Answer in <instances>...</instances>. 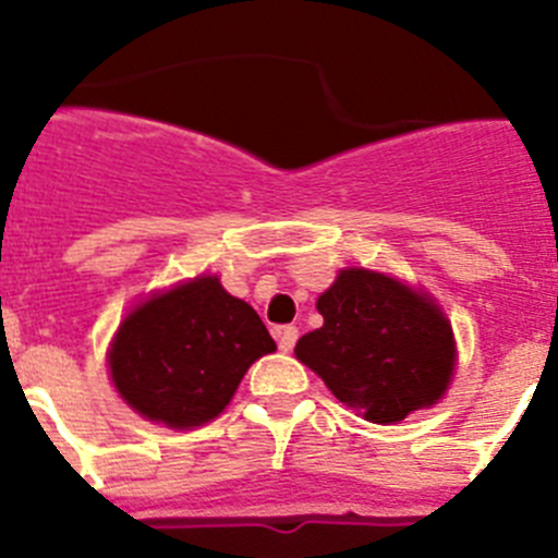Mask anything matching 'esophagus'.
Returning a JSON list of instances; mask_svg holds the SVG:
<instances>
[{"instance_id": "34e87169", "label": "esophagus", "mask_w": 558, "mask_h": 558, "mask_svg": "<svg viewBox=\"0 0 558 558\" xmlns=\"http://www.w3.org/2000/svg\"><path fill=\"white\" fill-rule=\"evenodd\" d=\"M295 338H299V329L295 327H282L276 332V340H279V349H282V352H290V349L295 347Z\"/></svg>"}]
</instances>
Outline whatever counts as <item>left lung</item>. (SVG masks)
I'll return each mask as SVG.
<instances>
[{
  "label": "left lung",
  "mask_w": 558,
  "mask_h": 558,
  "mask_svg": "<svg viewBox=\"0 0 558 558\" xmlns=\"http://www.w3.org/2000/svg\"><path fill=\"white\" fill-rule=\"evenodd\" d=\"M315 307L324 327L299 338L295 357L363 418L399 422L447 391L456 363L452 329L427 295L349 268Z\"/></svg>",
  "instance_id": "left-lung-1"
}]
</instances>
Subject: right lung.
I'll return each mask as SVG.
<instances>
[{"label":"right lung","instance_id":"add662e5","mask_svg":"<svg viewBox=\"0 0 558 558\" xmlns=\"http://www.w3.org/2000/svg\"><path fill=\"white\" fill-rule=\"evenodd\" d=\"M276 349L251 304L215 276L153 295L113 338L111 377L133 411L170 427H198L234 397L256 357Z\"/></svg>","mask_w":558,"mask_h":558}]
</instances>
